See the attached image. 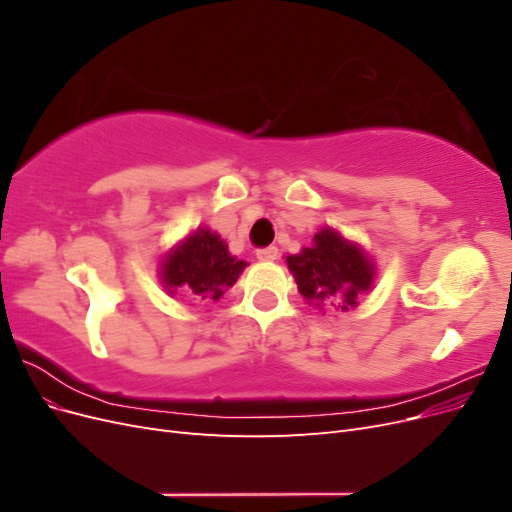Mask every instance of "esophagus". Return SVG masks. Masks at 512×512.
<instances>
[{
	"label": "esophagus",
	"mask_w": 512,
	"mask_h": 512,
	"mask_svg": "<svg viewBox=\"0 0 512 512\" xmlns=\"http://www.w3.org/2000/svg\"><path fill=\"white\" fill-rule=\"evenodd\" d=\"M277 256H280V252H277L275 245H269V247H262V250L256 252V258L262 260V262H273L277 260Z\"/></svg>",
	"instance_id": "esophagus-1"
}]
</instances>
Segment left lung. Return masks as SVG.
<instances>
[{
  "label": "left lung",
  "instance_id": "left-lung-1",
  "mask_svg": "<svg viewBox=\"0 0 512 512\" xmlns=\"http://www.w3.org/2000/svg\"><path fill=\"white\" fill-rule=\"evenodd\" d=\"M286 265L307 305L350 312L374 288L376 260L331 226H322L312 245L286 256Z\"/></svg>",
  "mask_w": 512,
  "mask_h": 512
}]
</instances>
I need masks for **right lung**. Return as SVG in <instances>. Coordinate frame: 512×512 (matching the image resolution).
<instances>
[{
  "instance_id": "right-lung-1",
  "label": "right lung",
  "mask_w": 512,
  "mask_h": 512,
  "mask_svg": "<svg viewBox=\"0 0 512 512\" xmlns=\"http://www.w3.org/2000/svg\"><path fill=\"white\" fill-rule=\"evenodd\" d=\"M245 267L247 262L228 252L218 232L198 226L162 256L158 277L170 297L183 292L194 301L215 303L235 286Z\"/></svg>"
}]
</instances>
